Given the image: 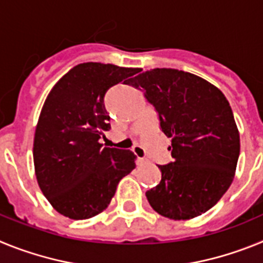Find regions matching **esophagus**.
Here are the masks:
<instances>
[{"label": "esophagus", "mask_w": 263, "mask_h": 263, "mask_svg": "<svg viewBox=\"0 0 263 263\" xmlns=\"http://www.w3.org/2000/svg\"><path fill=\"white\" fill-rule=\"evenodd\" d=\"M137 163H138L139 166H142V164L147 163V159H146V158H138V159H137Z\"/></svg>", "instance_id": "obj_1"}]
</instances>
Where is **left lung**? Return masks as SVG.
Returning <instances> with one entry per match:
<instances>
[{
    "mask_svg": "<svg viewBox=\"0 0 263 263\" xmlns=\"http://www.w3.org/2000/svg\"><path fill=\"white\" fill-rule=\"evenodd\" d=\"M129 84L142 89L171 138L173 162L159 167V184L146 192L153 210L188 220L211 210L232 184L240 157L233 111L220 89L173 68L139 73Z\"/></svg>",
    "mask_w": 263,
    "mask_h": 263,
    "instance_id": "obj_1",
    "label": "left lung"
}]
</instances>
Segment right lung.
Instances as JSON below:
<instances>
[{
	"label": "right lung",
	"instance_id": "obj_1",
	"mask_svg": "<svg viewBox=\"0 0 263 263\" xmlns=\"http://www.w3.org/2000/svg\"><path fill=\"white\" fill-rule=\"evenodd\" d=\"M137 72L83 63L67 72L46 99L32 154L39 187L60 215L85 220L101 213L121 179L136 167L130 150L103 147L100 139L110 129L106 92Z\"/></svg>",
	"mask_w": 263,
	"mask_h": 263
}]
</instances>
